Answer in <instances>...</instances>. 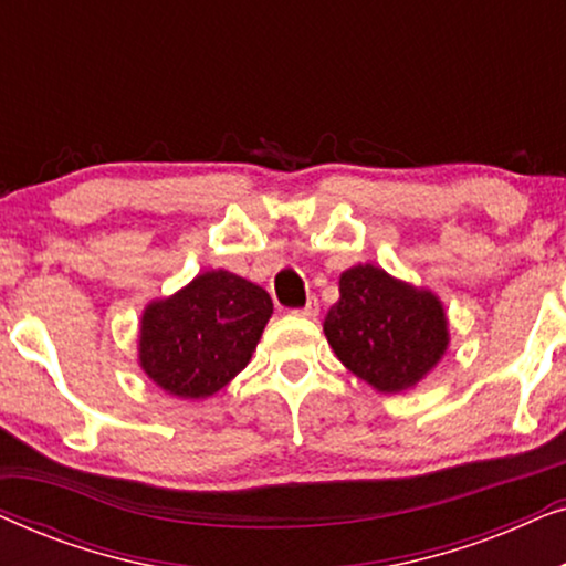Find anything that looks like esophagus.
Returning a JSON list of instances; mask_svg holds the SVG:
<instances>
[{
	"mask_svg": "<svg viewBox=\"0 0 566 566\" xmlns=\"http://www.w3.org/2000/svg\"><path fill=\"white\" fill-rule=\"evenodd\" d=\"M296 314L306 316V319H316V316H319V301H316V296H312V298L306 301V306H304V308H298Z\"/></svg>",
	"mask_w": 566,
	"mask_h": 566,
	"instance_id": "34e87169",
	"label": "esophagus"
}]
</instances>
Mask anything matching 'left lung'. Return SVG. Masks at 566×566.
<instances>
[{
  "label": "left lung",
  "mask_w": 566,
  "mask_h": 566,
  "mask_svg": "<svg viewBox=\"0 0 566 566\" xmlns=\"http://www.w3.org/2000/svg\"><path fill=\"white\" fill-rule=\"evenodd\" d=\"M324 335L347 370L384 394L412 389L448 350V319L436 293L376 265L339 275V301L324 316Z\"/></svg>",
  "instance_id": "obj_1"
}]
</instances>
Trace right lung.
Instances as JSON below:
<instances>
[{
	"instance_id": "obj_1",
	"label": "right lung",
	"mask_w": 566,
	"mask_h": 566,
	"mask_svg": "<svg viewBox=\"0 0 566 566\" xmlns=\"http://www.w3.org/2000/svg\"><path fill=\"white\" fill-rule=\"evenodd\" d=\"M270 314L268 291L229 270H208L144 308L138 366L172 397H213L250 363Z\"/></svg>"
}]
</instances>
